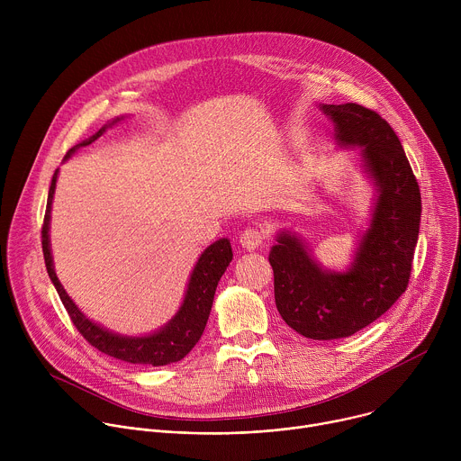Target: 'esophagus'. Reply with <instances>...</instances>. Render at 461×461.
<instances>
[{"instance_id": "obj_1", "label": "esophagus", "mask_w": 461, "mask_h": 461, "mask_svg": "<svg viewBox=\"0 0 461 461\" xmlns=\"http://www.w3.org/2000/svg\"><path fill=\"white\" fill-rule=\"evenodd\" d=\"M262 240H265V233H262V230L258 228H246L240 237H239V242L242 244V248L246 249H255L262 244Z\"/></svg>"}]
</instances>
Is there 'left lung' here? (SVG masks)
Returning a JSON list of instances; mask_svg holds the SVG:
<instances>
[{
  "mask_svg": "<svg viewBox=\"0 0 461 461\" xmlns=\"http://www.w3.org/2000/svg\"><path fill=\"white\" fill-rule=\"evenodd\" d=\"M341 148H361L363 167L377 191L372 221L348 270H322L301 239L277 233L272 246L276 304L304 338H348L381 317L409 286L420 233L421 194L403 146L384 118L359 104H322Z\"/></svg>",
  "mask_w": 461,
  "mask_h": 461,
  "instance_id": "8db88e82",
  "label": "left lung"
}]
</instances>
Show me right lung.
<instances>
[{"label":"right lung","instance_id":"add662e5","mask_svg":"<svg viewBox=\"0 0 461 461\" xmlns=\"http://www.w3.org/2000/svg\"><path fill=\"white\" fill-rule=\"evenodd\" d=\"M122 118H114L111 123L104 125L98 133H95L91 139L77 144L71 148L65 155V160H68L77 149L86 148L93 144L98 137L104 135V131ZM56 178H58V169L52 175V182L49 187V196H47V210H45V219L41 226V248H43V258H45V267L47 274L65 306L68 310L73 324L78 328V332L84 336L89 345L98 348L100 352L116 357L125 363H133V365H151V366H164L169 363H176L182 357H185L191 348L199 343L210 312L215 297L217 285L226 272L228 265L233 258L231 244L228 239H219L212 246H208L203 255L196 260V265L191 272L187 290L184 295V301L175 313V317L162 326L160 330L142 336V338H129V336H120L114 332H109L107 328L93 322L87 319L80 308L73 303V299L68 295V292L63 290L61 283L56 277L54 265H52V255H50V240H49V222H50V206H52V196L56 189Z\"/></svg>","mask_w":461,"mask_h":461}]
</instances>
